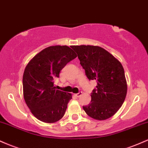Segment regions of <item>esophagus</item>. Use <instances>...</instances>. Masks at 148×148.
Masks as SVG:
<instances>
[{
  "label": "esophagus",
  "mask_w": 148,
  "mask_h": 148,
  "mask_svg": "<svg viewBox=\"0 0 148 148\" xmlns=\"http://www.w3.org/2000/svg\"><path fill=\"white\" fill-rule=\"evenodd\" d=\"M82 95V92H80L77 93V94H75V96L76 97H79V96H81Z\"/></svg>",
  "instance_id": "esophagus-1"
}]
</instances>
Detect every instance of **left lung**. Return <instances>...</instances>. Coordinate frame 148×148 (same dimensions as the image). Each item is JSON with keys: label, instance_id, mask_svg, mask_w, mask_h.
<instances>
[{"label": "left lung", "instance_id": "obj_1", "mask_svg": "<svg viewBox=\"0 0 148 148\" xmlns=\"http://www.w3.org/2000/svg\"><path fill=\"white\" fill-rule=\"evenodd\" d=\"M89 79H95L96 89L92 101L83 109L89 117L105 120L112 117L125 100L127 83L124 68L118 59L103 48L94 45H73Z\"/></svg>", "mask_w": 148, "mask_h": 148}]
</instances>
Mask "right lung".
Here are the masks:
<instances>
[{"mask_svg": "<svg viewBox=\"0 0 148 148\" xmlns=\"http://www.w3.org/2000/svg\"><path fill=\"white\" fill-rule=\"evenodd\" d=\"M76 57L69 46H50L38 53L25 68L24 101L31 113L41 122L54 123L64 117L72 94L56 89L54 79Z\"/></svg>", "mask_w": 148, "mask_h": 148, "instance_id": "obj_1", "label": "right lung"}]
</instances>
